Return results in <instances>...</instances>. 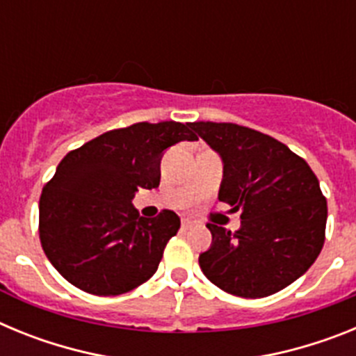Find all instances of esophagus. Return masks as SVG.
Masks as SVG:
<instances>
[{"mask_svg": "<svg viewBox=\"0 0 356 356\" xmlns=\"http://www.w3.org/2000/svg\"><path fill=\"white\" fill-rule=\"evenodd\" d=\"M193 225H194L193 219H188V217H184V219H181V229H188Z\"/></svg>", "mask_w": 356, "mask_h": 356, "instance_id": "obj_1", "label": "esophagus"}]
</instances>
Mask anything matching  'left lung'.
<instances>
[{
	"label": "left lung",
	"instance_id": "left-lung-1",
	"mask_svg": "<svg viewBox=\"0 0 356 356\" xmlns=\"http://www.w3.org/2000/svg\"><path fill=\"white\" fill-rule=\"evenodd\" d=\"M222 160L219 201L241 210L232 234L207 225L203 275L228 294L266 298L303 276L323 244L328 209L319 180L285 144L234 122H191Z\"/></svg>",
	"mask_w": 356,
	"mask_h": 356
}]
</instances>
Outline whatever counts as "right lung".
Segmentation results:
<instances>
[{
  "mask_svg": "<svg viewBox=\"0 0 356 356\" xmlns=\"http://www.w3.org/2000/svg\"><path fill=\"white\" fill-rule=\"evenodd\" d=\"M197 140L191 122H137L69 151L39 201L42 250L69 284L96 296L139 287L159 269L180 217L162 210L139 217V188L160 184L163 151Z\"/></svg>",
  "mask_w": 356,
  "mask_h": 356,
  "instance_id": "obj_1",
  "label": "right lung"
}]
</instances>
